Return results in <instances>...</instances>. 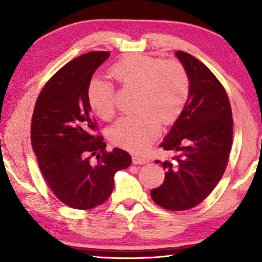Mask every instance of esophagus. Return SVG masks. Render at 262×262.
Wrapping results in <instances>:
<instances>
[{"label": "esophagus", "mask_w": 262, "mask_h": 262, "mask_svg": "<svg viewBox=\"0 0 262 262\" xmlns=\"http://www.w3.org/2000/svg\"><path fill=\"white\" fill-rule=\"evenodd\" d=\"M133 164H135V165H141V164H147L149 161L148 159H145L143 157H139V156H133Z\"/></svg>", "instance_id": "obj_1"}]
</instances>
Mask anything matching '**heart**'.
<instances>
[{"instance_id": "heart-1", "label": "heart", "mask_w": 262, "mask_h": 262, "mask_svg": "<svg viewBox=\"0 0 262 262\" xmlns=\"http://www.w3.org/2000/svg\"><path fill=\"white\" fill-rule=\"evenodd\" d=\"M111 75L123 88L137 90L136 111L140 113L115 122L108 139L120 148L143 152L159 135L162 122L171 125L183 113L189 97L188 74L177 60L130 54L115 62ZM88 99L99 118L114 117L115 90L110 82L92 79Z\"/></svg>"}]
</instances>
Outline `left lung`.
I'll list each match as a JSON object with an SVG mask.
<instances>
[{"label":"left lung","instance_id":"1","mask_svg":"<svg viewBox=\"0 0 262 262\" xmlns=\"http://www.w3.org/2000/svg\"><path fill=\"white\" fill-rule=\"evenodd\" d=\"M189 77V97L183 113L161 143L178 155L164 161V183L151 189L164 209L181 211L200 205L224 174L232 145V111L229 97L210 69L178 51ZM155 163H161L155 161Z\"/></svg>","mask_w":262,"mask_h":262}]
</instances>
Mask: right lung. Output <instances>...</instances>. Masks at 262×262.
<instances>
[{
	"mask_svg": "<svg viewBox=\"0 0 262 262\" xmlns=\"http://www.w3.org/2000/svg\"><path fill=\"white\" fill-rule=\"evenodd\" d=\"M108 56L110 52L95 51L68 62L43 85L33 110L31 143L39 168L55 196L74 209L104 203L115 172L132 163L125 150H106L88 99L92 75Z\"/></svg>",
	"mask_w": 262,
	"mask_h": 262,
	"instance_id": "obj_1",
	"label": "right lung"
}]
</instances>
